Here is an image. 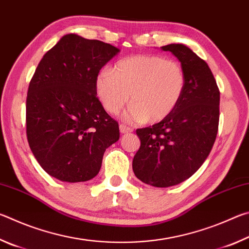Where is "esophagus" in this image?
<instances>
[{
  "mask_svg": "<svg viewBox=\"0 0 249 249\" xmlns=\"http://www.w3.org/2000/svg\"><path fill=\"white\" fill-rule=\"evenodd\" d=\"M120 132L122 134H127V133H132L133 132V128L129 127L127 125H124V124H121L120 125Z\"/></svg>",
  "mask_w": 249,
  "mask_h": 249,
  "instance_id": "34e87169",
  "label": "esophagus"
}]
</instances>
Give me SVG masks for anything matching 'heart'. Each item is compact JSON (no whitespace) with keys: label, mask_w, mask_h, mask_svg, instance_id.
I'll list each match as a JSON object with an SVG mask.
<instances>
[{"label":"heart","mask_w":249,"mask_h":249,"mask_svg":"<svg viewBox=\"0 0 249 249\" xmlns=\"http://www.w3.org/2000/svg\"><path fill=\"white\" fill-rule=\"evenodd\" d=\"M184 87L182 66L159 54L121 59L113 70L104 68L95 79L96 94L108 113L117 114L130 101L124 114L127 122L163 120L179 104Z\"/></svg>","instance_id":"heart-1"}]
</instances>
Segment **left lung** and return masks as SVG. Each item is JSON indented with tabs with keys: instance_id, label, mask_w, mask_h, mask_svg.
Instances as JSON below:
<instances>
[{
	"instance_id": "obj_1",
	"label": "left lung",
	"mask_w": 249,
	"mask_h": 249,
	"mask_svg": "<svg viewBox=\"0 0 249 249\" xmlns=\"http://www.w3.org/2000/svg\"><path fill=\"white\" fill-rule=\"evenodd\" d=\"M160 48L181 62L184 92L171 114L136 130L141 147L134 156L133 170L144 183L167 188L190 178L208 158L218 129L220 90L208 64L187 46Z\"/></svg>"
}]
</instances>
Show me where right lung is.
<instances>
[{
	"mask_svg": "<svg viewBox=\"0 0 249 249\" xmlns=\"http://www.w3.org/2000/svg\"><path fill=\"white\" fill-rule=\"evenodd\" d=\"M120 53L114 46L75 34L44 54L26 99V134L41 168L66 182L99 174L105 149L120 138L119 123L96 98L101 68Z\"/></svg>",
	"mask_w": 249,
	"mask_h": 249,
	"instance_id": "obj_1",
	"label": "right lung"
}]
</instances>
